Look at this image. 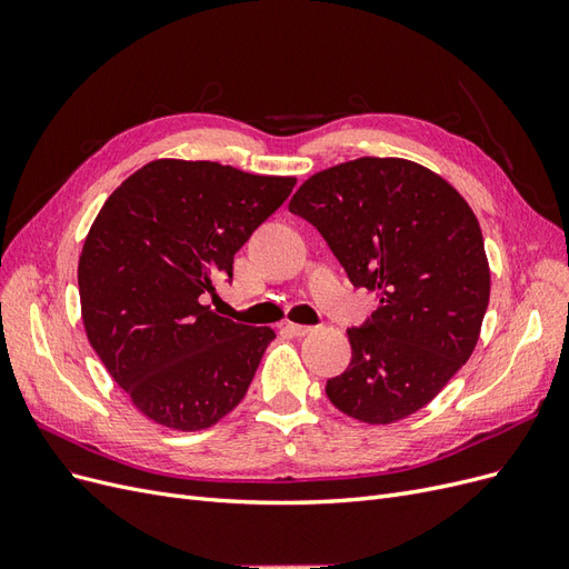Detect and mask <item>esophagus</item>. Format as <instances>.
Here are the masks:
<instances>
[{"mask_svg":"<svg viewBox=\"0 0 569 569\" xmlns=\"http://www.w3.org/2000/svg\"><path fill=\"white\" fill-rule=\"evenodd\" d=\"M284 330L289 332V335H295V337H306V335H311L316 327L313 325H299V322H287L284 325Z\"/></svg>","mask_w":569,"mask_h":569,"instance_id":"esophagus-1","label":"esophagus"}]
</instances>
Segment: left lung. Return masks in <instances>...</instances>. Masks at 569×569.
I'll return each mask as SVG.
<instances>
[{
  "label": "left lung",
  "mask_w": 569,
  "mask_h": 569,
  "mask_svg": "<svg viewBox=\"0 0 569 569\" xmlns=\"http://www.w3.org/2000/svg\"><path fill=\"white\" fill-rule=\"evenodd\" d=\"M330 244L356 287L380 297L347 330L351 363L327 399L368 425L425 408L468 363L491 272L472 209L453 184L406 159L363 157L308 178L289 201Z\"/></svg>",
  "instance_id": "8db88e82"
}]
</instances>
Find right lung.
I'll use <instances>...</instances> for the list:
<instances>
[{"instance_id":"right-lung-1","label":"right lung","mask_w":569,"mask_h":569,"mask_svg":"<svg viewBox=\"0 0 569 569\" xmlns=\"http://www.w3.org/2000/svg\"><path fill=\"white\" fill-rule=\"evenodd\" d=\"M295 184L213 161L159 159L101 206L78 263L82 325L149 420L199 432L244 399L274 330L222 318L201 295L216 278L232 280L234 253Z\"/></svg>"}]
</instances>
